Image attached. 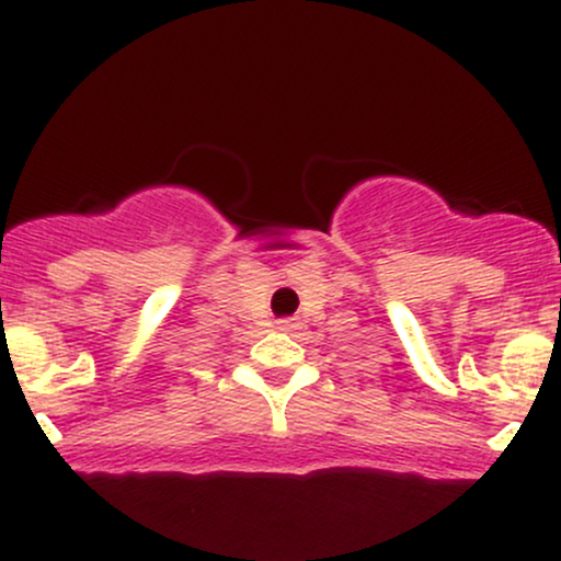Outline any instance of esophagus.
I'll return each mask as SVG.
<instances>
[{
    "label": "esophagus",
    "instance_id": "obj_1",
    "mask_svg": "<svg viewBox=\"0 0 561 561\" xmlns=\"http://www.w3.org/2000/svg\"><path fill=\"white\" fill-rule=\"evenodd\" d=\"M276 327H279L282 332H293V330H298V321H295V319H279V321H276Z\"/></svg>",
    "mask_w": 561,
    "mask_h": 561
}]
</instances>
